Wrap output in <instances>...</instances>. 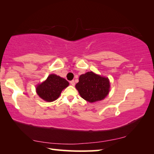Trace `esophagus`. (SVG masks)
<instances>
[{
    "instance_id": "obj_1",
    "label": "esophagus",
    "mask_w": 154,
    "mask_h": 154,
    "mask_svg": "<svg viewBox=\"0 0 154 154\" xmlns=\"http://www.w3.org/2000/svg\"><path fill=\"white\" fill-rule=\"evenodd\" d=\"M70 83H71V84L72 85H75V82H74L73 80L71 81V82H70Z\"/></svg>"
}]
</instances>
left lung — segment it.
<instances>
[{"label":"left lung","mask_w":154,"mask_h":154,"mask_svg":"<svg viewBox=\"0 0 154 154\" xmlns=\"http://www.w3.org/2000/svg\"><path fill=\"white\" fill-rule=\"evenodd\" d=\"M75 88L83 99L94 103L106 97L109 92L110 84L108 78L91 71L80 75L79 82L75 85Z\"/></svg>","instance_id":"8db88e82"}]
</instances>
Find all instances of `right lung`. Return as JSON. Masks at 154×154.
<instances>
[{
	"mask_svg": "<svg viewBox=\"0 0 154 154\" xmlns=\"http://www.w3.org/2000/svg\"><path fill=\"white\" fill-rule=\"evenodd\" d=\"M69 85L67 81L56 75H49L45 82L38 85L36 87V93L48 102H52L59 97L62 90Z\"/></svg>",
	"mask_w": 154,
	"mask_h": 154,
	"instance_id": "obj_1",
	"label": "right lung"
}]
</instances>
